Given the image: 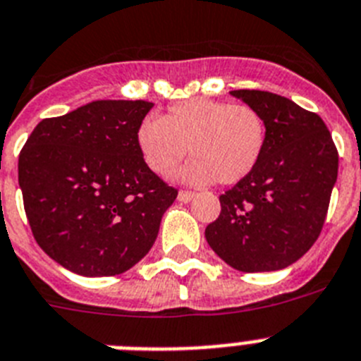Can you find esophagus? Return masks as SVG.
Returning a JSON list of instances; mask_svg holds the SVG:
<instances>
[{
    "label": "esophagus",
    "instance_id": "34e87169",
    "mask_svg": "<svg viewBox=\"0 0 361 361\" xmlns=\"http://www.w3.org/2000/svg\"><path fill=\"white\" fill-rule=\"evenodd\" d=\"M192 198H195V192H189V190H180L178 192V202H181V204H189Z\"/></svg>",
    "mask_w": 361,
    "mask_h": 361
}]
</instances>
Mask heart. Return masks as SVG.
<instances>
[{"instance_id":"1","label":"heart","mask_w":361,"mask_h":361,"mask_svg":"<svg viewBox=\"0 0 361 361\" xmlns=\"http://www.w3.org/2000/svg\"><path fill=\"white\" fill-rule=\"evenodd\" d=\"M268 132L262 115L247 104L190 99L171 106L165 117L148 115L137 128V147L156 174L171 172L190 154L181 180L205 185L238 183L255 171Z\"/></svg>"}]
</instances>
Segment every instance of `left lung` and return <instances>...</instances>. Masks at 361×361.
Returning <instances> with one entry per match:
<instances>
[{
    "instance_id": "left-lung-1",
    "label": "left lung",
    "mask_w": 361,
    "mask_h": 361,
    "mask_svg": "<svg viewBox=\"0 0 361 361\" xmlns=\"http://www.w3.org/2000/svg\"><path fill=\"white\" fill-rule=\"evenodd\" d=\"M229 93L262 115L268 141L255 171L220 196L222 211L205 238L238 271L283 269L319 237L338 180V150L319 115L286 97Z\"/></svg>"
}]
</instances>
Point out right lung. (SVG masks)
<instances>
[{"mask_svg":"<svg viewBox=\"0 0 361 361\" xmlns=\"http://www.w3.org/2000/svg\"><path fill=\"white\" fill-rule=\"evenodd\" d=\"M148 101H93L36 124L18 181L38 246L84 277L119 275L147 255L178 190L137 147Z\"/></svg>","mask_w":361,"mask_h":361,"instance_id":"obj_1","label":"right lung"}]
</instances>
